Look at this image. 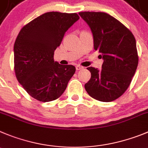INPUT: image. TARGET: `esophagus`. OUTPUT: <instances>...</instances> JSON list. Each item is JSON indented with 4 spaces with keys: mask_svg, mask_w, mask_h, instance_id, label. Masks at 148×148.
<instances>
[{
    "mask_svg": "<svg viewBox=\"0 0 148 148\" xmlns=\"http://www.w3.org/2000/svg\"><path fill=\"white\" fill-rule=\"evenodd\" d=\"M82 69H83V67H82V66H81L80 65H77V66H76V69H77V71Z\"/></svg>",
    "mask_w": 148,
    "mask_h": 148,
    "instance_id": "34e87169",
    "label": "esophagus"
}]
</instances>
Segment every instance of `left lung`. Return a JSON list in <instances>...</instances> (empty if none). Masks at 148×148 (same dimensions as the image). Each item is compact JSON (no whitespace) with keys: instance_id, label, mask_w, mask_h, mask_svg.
I'll use <instances>...</instances> for the list:
<instances>
[{"instance_id":"1","label":"left lung","mask_w":148,"mask_h":148,"mask_svg":"<svg viewBox=\"0 0 148 148\" xmlns=\"http://www.w3.org/2000/svg\"><path fill=\"white\" fill-rule=\"evenodd\" d=\"M93 34L95 50L103 60L101 69L88 67L90 79L85 85L93 99L110 102L124 93L132 82L138 65L134 36L125 26L104 12H79Z\"/></svg>"}]
</instances>
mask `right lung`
<instances>
[{"instance_id": "1", "label": "right lung", "mask_w": 148, "mask_h": 148, "mask_svg": "<svg viewBox=\"0 0 148 148\" xmlns=\"http://www.w3.org/2000/svg\"><path fill=\"white\" fill-rule=\"evenodd\" d=\"M79 16L76 13L47 12L21 29L14 46V71L18 82L36 100L58 99L75 73L72 65L54 60V52L65 33Z\"/></svg>"}]
</instances>
